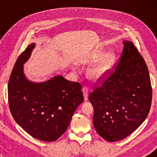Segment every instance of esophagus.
Masks as SVG:
<instances>
[{"mask_svg": "<svg viewBox=\"0 0 157 157\" xmlns=\"http://www.w3.org/2000/svg\"><path fill=\"white\" fill-rule=\"evenodd\" d=\"M82 92L83 94V97H84V100L87 101L88 99V92H89V89L86 87H83L82 89Z\"/></svg>", "mask_w": 157, "mask_h": 157, "instance_id": "34e87169", "label": "esophagus"}]
</instances>
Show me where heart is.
I'll use <instances>...</instances> for the list:
<instances>
[{
    "instance_id": "obj_1",
    "label": "heart",
    "mask_w": 157,
    "mask_h": 157,
    "mask_svg": "<svg viewBox=\"0 0 157 157\" xmlns=\"http://www.w3.org/2000/svg\"><path fill=\"white\" fill-rule=\"evenodd\" d=\"M116 60V54L113 51L105 53L104 51L99 50L94 53L89 60L90 66L86 71L87 78L93 82H99L107 78L112 70Z\"/></svg>"
}]
</instances>
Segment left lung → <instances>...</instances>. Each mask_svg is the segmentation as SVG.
Here are the masks:
<instances>
[{
    "label": "left lung",
    "mask_w": 157,
    "mask_h": 157,
    "mask_svg": "<svg viewBox=\"0 0 157 157\" xmlns=\"http://www.w3.org/2000/svg\"><path fill=\"white\" fill-rule=\"evenodd\" d=\"M114 71L90 94L93 124L107 141H120L144 121L151 104L152 89L144 59L133 43L124 40Z\"/></svg>",
    "instance_id": "8db88e82"
}]
</instances>
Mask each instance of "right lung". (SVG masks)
<instances>
[{
    "label": "right lung",
    "instance_id": "add662e5",
    "mask_svg": "<svg viewBox=\"0 0 157 157\" xmlns=\"http://www.w3.org/2000/svg\"><path fill=\"white\" fill-rule=\"evenodd\" d=\"M36 44H31L19 56L8 86L10 113L28 134L44 141H53L67 129L77 107L83 101L78 82L56 76L44 82L29 81L23 64Z\"/></svg>",
    "mask_w": 157,
    "mask_h": 157
}]
</instances>
